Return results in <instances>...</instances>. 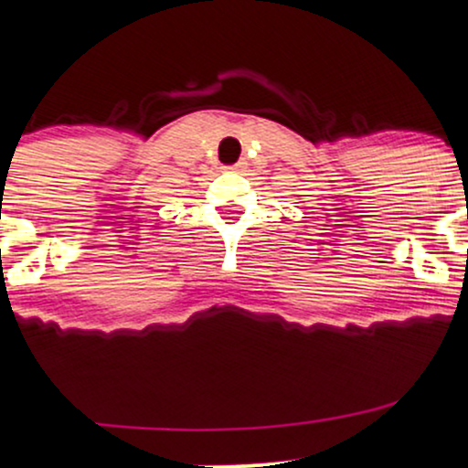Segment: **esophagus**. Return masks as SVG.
Masks as SVG:
<instances>
[{"label":"esophagus","instance_id":"esophagus-1","mask_svg":"<svg viewBox=\"0 0 468 468\" xmlns=\"http://www.w3.org/2000/svg\"><path fill=\"white\" fill-rule=\"evenodd\" d=\"M230 169H233V171H244L246 169V160H239V163L230 166Z\"/></svg>","mask_w":468,"mask_h":468}]
</instances>
